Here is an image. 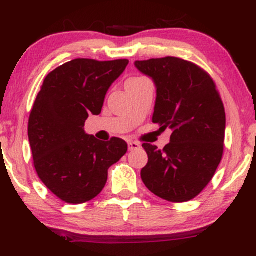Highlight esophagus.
<instances>
[{"label": "esophagus", "instance_id": "1", "mask_svg": "<svg viewBox=\"0 0 256 256\" xmlns=\"http://www.w3.org/2000/svg\"><path fill=\"white\" fill-rule=\"evenodd\" d=\"M128 150H136V149H138V148H140V143H137V142H128Z\"/></svg>", "mask_w": 256, "mask_h": 256}]
</instances>
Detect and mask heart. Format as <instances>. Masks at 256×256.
Listing matches in <instances>:
<instances>
[{
	"label": "heart",
	"instance_id": "obj_1",
	"mask_svg": "<svg viewBox=\"0 0 256 256\" xmlns=\"http://www.w3.org/2000/svg\"><path fill=\"white\" fill-rule=\"evenodd\" d=\"M136 79H138V78H136Z\"/></svg>",
	"mask_w": 256,
	"mask_h": 256
}]
</instances>
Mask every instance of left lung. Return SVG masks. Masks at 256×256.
<instances>
[{"label":"left lung","mask_w":256,"mask_h":256,"mask_svg":"<svg viewBox=\"0 0 256 256\" xmlns=\"http://www.w3.org/2000/svg\"><path fill=\"white\" fill-rule=\"evenodd\" d=\"M156 86L152 122L172 131L158 150L143 143L148 164L140 171L152 194L170 202H186L212 180L224 152L226 116L216 83L198 64L167 56L136 61Z\"/></svg>","instance_id":"8db88e82"}]
</instances>
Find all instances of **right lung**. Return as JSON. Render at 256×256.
I'll return each mask as SVG.
<instances>
[{"instance_id":"right-lung-1","label":"right lung","mask_w":256,"mask_h":256,"mask_svg":"<svg viewBox=\"0 0 256 256\" xmlns=\"http://www.w3.org/2000/svg\"><path fill=\"white\" fill-rule=\"evenodd\" d=\"M128 60L76 58L44 79L28 119L34 168L50 192L67 204L90 201L104 188L108 168L128 152L122 138L108 142L85 134V120L98 116L106 94Z\"/></svg>"}]
</instances>
